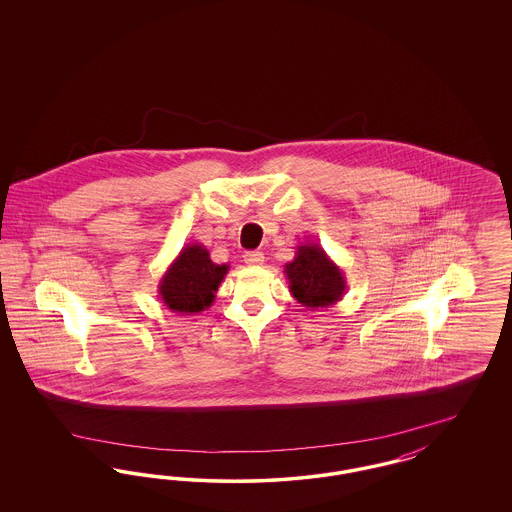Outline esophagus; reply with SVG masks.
<instances>
[{"label":"esophagus","instance_id":"34e87169","mask_svg":"<svg viewBox=\"0 0 512 512\" xmlns=\"http://www.w3.org/2000/svg\"><path fill=\"white\" fill-rule=\"evenodd\" d=\"M245 265L249 267H259L265 263V255L261 251H247L244 255Z\"/></svg>","mask_w":512,"mask_h":512}]
</instances>
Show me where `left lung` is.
Masks as SVG:
<instances>
[{
	"label": "left lung",
	"instance_id": "obj_1",
	"mask_svg": "<svg viewBox=\"0 0 512 512\" xmlns=\"http://www.w3.org/2000/svg\"><path fill=\"white\" fill-rule=\"evenodd\" d=\"M290 292L307 309H322L340 301L345 292L341 268L318 244L297 245L295 257L284 267Z\"/></svg>",
	"mask_w": 512,
	"mask_h": 512
}]
</instances>
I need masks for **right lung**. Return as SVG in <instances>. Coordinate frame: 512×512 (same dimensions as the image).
<instances>
[{
    "label": "right lung",
    "instance_id": "1",
    "mask_svg": "<svg viewBox=\"0 0 512 512\" xmlns=\"http://www.w3.org/2000/svg\"><path fill=\"white\" fill-rule=\"evenodd\" d=\"M228 268L213 263L205 245H186L163 274L159 295L172 313H201L213 305Z\"/></svg>",
    "mask_w": 512,
    "mask_h": 512
}]
</instances>
